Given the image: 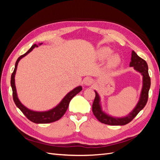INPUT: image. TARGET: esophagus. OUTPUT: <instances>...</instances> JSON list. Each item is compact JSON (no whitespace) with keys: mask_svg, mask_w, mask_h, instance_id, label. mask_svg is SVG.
I'll list each match as a JSON object with an SVG mask.
<instances>
[{"mask_svg":"<svg viewBox=\"0 0 160 160\" xmlns=\"http://www.w3.org/2000/svg\"><path fill=\"white\" fill-rule=\"evenodd\" d=\"M83 83L85 85H91V84H93V80L91 78H90V77H87V78L84 79Z\"/></svg>","mask_w":160,"mask_h":160,"instance_id":"34e87169","label":"esophagus"}]
</instances>
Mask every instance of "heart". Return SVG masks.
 Here are the masks:
<instances>
[{
	"instance_id": "b5f03b06",
	"label": "heart",
	"mask_w": 160,
	"mask_h": 160,
	"mask_svg": "<svg viewBox=\"0 0 160 160\" xmlns=\"http://www.w3.org/2000/svg\"><path fill=\"white\" fill-rule=\"evenodd\" d=\"M112 52V50H111L109 47H103L100 49L99 50V56L101 58H105L108 57L111 53ZM120 62V58L118 55H113L111 57L109 61V64L111 67H115L117 66Z\"/></svg>"
}]
</instances>
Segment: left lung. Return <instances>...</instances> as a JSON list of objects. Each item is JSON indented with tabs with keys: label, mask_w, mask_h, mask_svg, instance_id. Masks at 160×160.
<instances>
[{
	"label": "left lung",
	"mask_w": 160,
	"mask_h": 160,
	"mask_svg": "<svg viewBox=\"0 0 160 160\" xmlns=\"http://www.w3.org/2000/svg\"><path fill=\"white\" fill-rule=\"evenodd\" d=\"M130 67H133V68L141 72L143 75V88L142 90L141 97L136 107L128 116L122 118H116L111 117L109 115L105 114L102 111L100 106V98L98 93L95 92V98L92 105V111L94 115L101 123L110 125H124L129 123L134 119L140 111L143 109L146 106L148 99L149 90L151 85V79L148 73V67L146 61L139 57L135 51L132 52V58L129 64Z\"/></svg>",
	"instance_id": "8db88e82"
}]
</instances>
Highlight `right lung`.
Instances as JSON below:
<instances>
[{
	"label": "right lung",
	"mask_w": 160,
	"mask_h": 160,
	"mask_svg": "<svg viewBox=\"0 0 160 160\" xmlns=\"http://www.w3.org/2000/svg\"><path fill=\"white\" fill-rule=\"evenodd\" d=\"M42 44V43H41ZM40 44V45H41ZM38 46L36 44L33 45L30 49L28 50L25 54L21 55L18 58V59L16 61L15 63V67L13 71V72L11 75V88L12 89V98L14 102L15 105L17 106V108L20 109L22 113L25 115L28 119L31 121L32 122L35 123H49L56 122V121L60 119L69 107V104L70 103V101L71 99L75 96L77 93H79V92L82 90L81 86H79L77 88H75L73 90L70 91L69 93L67 94L65 98L62 99V100L61 101V103L58 105L57 107L55 108L52 109L51 110L44 111V112H38V111H31L30 109H27L26 107H25L18 100L17 94V90L15 88V84H14V75L16 73V71L17 68L18 62L21 59L22 57L26 56L28 53H29L35 47H38Z\"/></svg>",
	"instance_id": "right-lung-1"
}]
</instances>
